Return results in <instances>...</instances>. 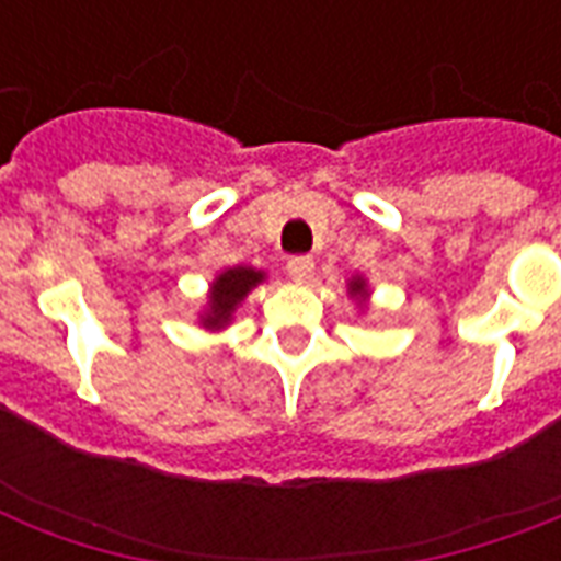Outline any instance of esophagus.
Listing matches in <instances>:
<instances>
[{
  "mask_svg": "<svg viewBox=\"0 0 561 561\" xmlns=\"http://www.w3.org/2000/svg\"><path fill=\"white\" fill-rule=\"evenodd\" d=\"M285 271H288V276L297 282V285H306V282L314 276V259H311V255H297V259H290Z\"/></svg>",
  "mask_w": 561,
  "mask_h": 561,
  "instance_id": "obj_1",
  "label": "esophagus"
}]
</instances>
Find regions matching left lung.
Segmentation results:
<instances>
[{
    "instance_id": "left-lung-1",
    "label": "left lung",
    "mask_w": 561,
    "mask_h": 561,
    "mask_svg": "<svg viewBox=\"0 0 561 561\" xmlns=\"http://www.w3.org/2000/svg\"><path fill=\"white\" fill-rule=\"evenodd\" d=\"M346 294H350V297L355 299V302H358L360 311L367 308V302H369V285H367V279H364V276H352V279L346 282Z\"/></svg>"
}]
</instances>
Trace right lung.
I'll list each match as a JSON object with an SVG mask.
<instances>
[{
    "mask_svg": "<svg viewBox=\"0 0 561 561\" xmlns=\"http://www.w3.org/2000/svg\"><path fill=\"white\" fill-rule=\"evenodd\" d=\"M267 279V273L255 271V267H247V264H236V267H227L220 271L209 285V294H206V306L201 308L197 314V323L209 332H220L232 323L238 306L250 297V290L259 288L262 282Z\"/></svg>",
    "mask_w": 561,
    "mask_h": 561,
    "instance_id": "1",
    "label": "right lung"
}]
</instances>
